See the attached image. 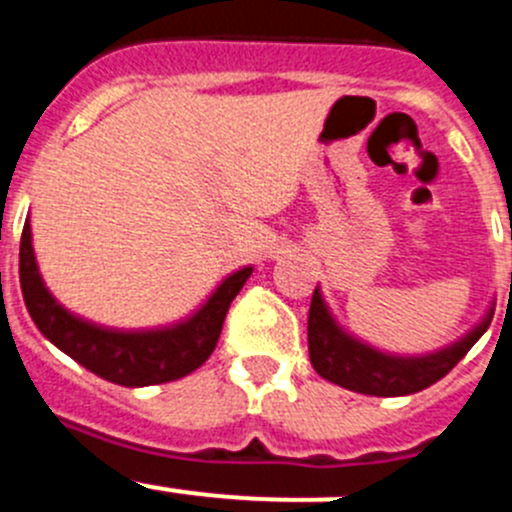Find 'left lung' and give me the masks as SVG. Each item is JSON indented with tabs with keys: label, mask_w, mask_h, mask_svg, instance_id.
Segmentation results:
<instances>
[{
	"label": "left lung",
	"mask_w": 512,
	"mask_h": 512,
	"mask_svg": "<svg viewBox=\"0 0 512 512\" xmlns=\"http://www.w3.org/2000/svg\"><path fill=\"white\" fill-rule=\"evenodd\" d=\"M495 305L488 315L473 327L465 337L453 345L443 347L430 355H390L370 342H362L352 332H347L335 320L327 307L320 287H315L310 302V317H307V347H310V362L315 372L325 380L335 382L340 388L352 393L375 395V398H398V395H413L430 388L433 382L448 375L455 365L465 357V352L483 337L490 327Z\"/></svg>",
	"instance_id": "1"
}]
</instances>
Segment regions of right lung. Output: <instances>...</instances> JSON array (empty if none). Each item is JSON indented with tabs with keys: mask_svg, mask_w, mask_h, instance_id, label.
I'll use <instances>...</instances> for the list:
<instances>
[{
	"mask_svg": "<svg viewBox=\"0 0 512 512\" xmlns=\"http://www.w3.org/2000/svg\"><path fill=\"white\" fill-rule=\"evenodd\" d=\"M252 275V267L232 272L210 295V300L182 322L155 330H114L94 325L69 312L44 285L32 247V227L24 222L19 242V282L24 305L34 325L54 347L87 367L94 375L124 385L147 388L180 380L202 365L220 340L230 302Z\"/></svg>",
	"mask_w": 512,
	"mask_h": 512,
	"instance_id": "1",
	"label": "right lung"
}]
</instances>
